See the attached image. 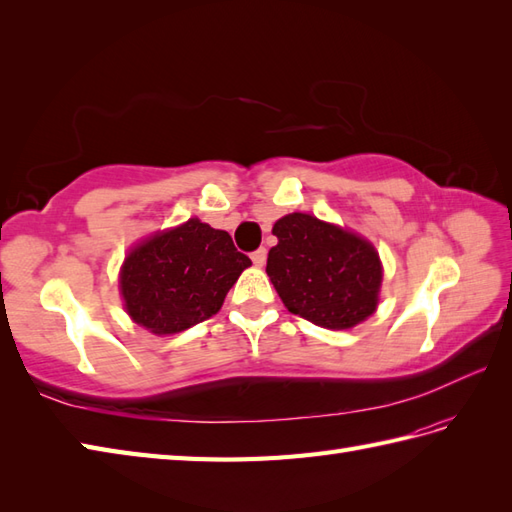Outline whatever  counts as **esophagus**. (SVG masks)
Listing matches in <instances>:
<instances>
[{
  "label": "esophagus",
  "mask_w": 512,
  "mask_h": 512,
  "mask_svg": "<svg viewBox=\"0 0 512 512\" xmlns=\"http://www.w3.org/2000/svg\"><path fill=\"white\" fill-rule=\"evenodd\" d=\"M265 260H267V249H265V247H258L256 252H252V263H254L256 267H263Z\"/></svg>",
  "instance_id": "obj_1"
}]
</instances>
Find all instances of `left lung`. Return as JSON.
I'll list each match as a JSON object with an SVG mask.
<instances>
[{
    "label": "left lung",
    "mask_w": 512,
    "mask_h": 512,
    "mask_svg": "<svg viewBox=\"0 0 512 512\" xmlns=\"http://www.w3.org/2000/svg\"><path fill=\"white\" fill-rule=\"evenodd\" d=\"M274 234L267 276L291 313L333 331L374 313L383 274L368 241L302 212L276 221Z\"/></svg>",
    "instance_id": "left-lung-1"
}]
</instances>
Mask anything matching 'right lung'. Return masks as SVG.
Segmentation results:
<instances>
[{"label": "right lung", "mask_w": 512, "mask_h": 512, "mask_svg": "<svg viewBox=\"0 0 512 512\" xmlns=\"http://www.w3.org/2000/svg\"><path fill=\"white\" fill-rule=\"evenodd\" d=\"M249 265L230 234L190 219L133 249L120 274L122 298L135 324L179 333L217 313Z\"/></svg>", "instance_id": "add662e5"}]
</instances>
